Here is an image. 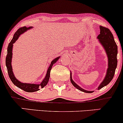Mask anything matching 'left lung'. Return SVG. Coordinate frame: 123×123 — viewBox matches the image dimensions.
Here are the masks:
<instances>
[{"instance_id":"left-lung-1","label":"left lung","mask_w":123,"mask_h":123,"mask_svg":"<svg viewBox=\"0 0 123 123\" xmlns=\"http://www.w3.org/2000/svg\"><path fill=\"white\" fill-rule=\"evenodd\" d=\"M100 34L98 35L97 38H98L101 45L104 47L106 54L108 55V68L107 73H106V75L104 81L102 82V83L98 86V90L103 88L105 86L107 85L112 81L114 75H115V70H116L117 64V46L116 42L114 40L113 34L108 28L103 27L102 26H100ZM71 75H72V74L70 73V81L75 88L85 93H89L93 92V91H87L80 88L73 81Z\"/></svg>"}]
</instances>
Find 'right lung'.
Masks as SVG:
<instances>
[{
  "label": "right lung",
  "mask_w": 123,
  "mask_h": 123,
  "mask_svg": "<svg viewBox=\"0 0 123 123\" xmlns=\"http://www.w3.org/2000/svg\"><path fill=\"white\" fill-rule=\"evenodd\" d=\"M31 27L27 28L26 27V26H24V27L19 28L17 31L15 32V33L14 35V37H13V38L12 39L11 42H10L9 45L8 46V47H7V54L6 58V65L7 72H8V76H9L10 80H11L12 82V83L14 84L15 85H16L17 87L23 90L24 91L27 92H34L38 91L39 90V88H43L44 86H45L47 85V84L49 82V80L50 73L51 68H52L53 64L55 63L57 61V60H58L59 58H60L57 57L52 61L49 68H48V70H47L45 78H44L43 80L42 81V82L40 84L22 83V82H19L18 80H17V78L15 77L14 74H13L11 66L12 51V50L13 43L15 42V41L18 39L19 35L22 34V33H23V32L26 31L27 30L31 29Z\"/></svg>",
  "instance_id": "right-lung-1"
}]
</instances>
